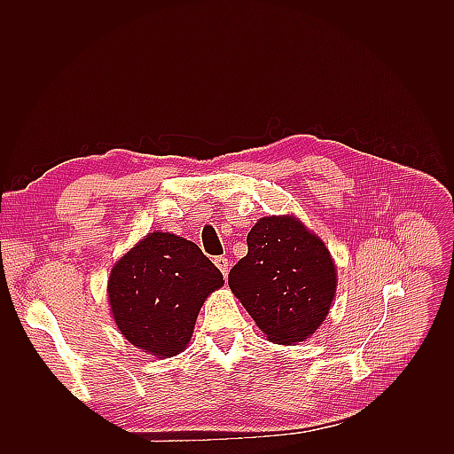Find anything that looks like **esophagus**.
<instances>
[{"instance_id": "34e87169", "label": "esophagus", "mask_w": 454, "mask_h": 454, "mask_svg": "<svg viewBox=\"0 0 454 454\" xmlns=\"http://www.w3.org/2000/svg\"><path fill=\"white\" fill-rule=\"evenodd\" d=\"M214 263H215V267H217L219 270H222L223 277H227V272H229V259H227V257H215Z\"/></svg>"}]
</instances>
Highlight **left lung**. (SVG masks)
Masks as SVG:
<instances>
[{
	"mask_svg": "<svg viewBox=\"0 0 454 454\" xmlns=\"http://www.w3.org/2000/svg\"><path fill=\"white\" fill-rule=\"evenodd\" d=\"M229 287L270 342L294 345L322 325L337 290L325 244L294 215L261 217Z\"/></svg>",
	"mask_w": 454,
	"mask_h": 454,
	"instance_id": "left-lung-1",
	"label": "left lung"
}]
</instances>
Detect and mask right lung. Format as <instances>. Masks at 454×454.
<instances>
[{
    "mask_svg": "<svg viewBox=\"0 0 454 454\" xmlns=\"http://www.w3.org/2000/svg\"><path fill=\"white\" fill-rule=\"evenodd\" d=\"M222 286L223 274L195 242L157 231L114 265L107 295L125 339L170 358L185 350L206 297Z\"/></svg>",
    "mask_w": 454,
    "mask_h": 454,
    "instance_id": "obj_1",
    "label": "right lung"
}]
</instances>
